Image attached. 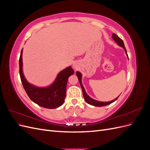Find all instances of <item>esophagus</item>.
<instances>
[{
	"label": "esophagus",
	"mask_w": 150,
	"mask_h": 150,
	"mask_svg": "<svg viewBox=\"0 0 150 150\" xmlns=\"http://www.w3.org/2000/svg\"><path fill=\"white\" fill-rule=\"evenodd\" d=\"M73 66V67L74 68V69H76V68L77 67V66H76L75 64H73V66Z\"/></svg>",
	"instance_id": "obj_1"
}]
</instances>
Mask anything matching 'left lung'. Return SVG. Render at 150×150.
Returning <instances> with one entry per match:
<instances>
[{"instance_id":"8db88e82","label":"left lung","mask_w":150,"mask_h":150,"mask_svg":"<svg viewBox=\"0 0 150 150\" xmlns=\"http://www.w3.org/2000/svg\"><path fill=\"white\" fill-rule=\"evenodd\" d=\"M112 38L113 39V40H115V41L120 46H121V47L125 49V53L126 54V56H128V54H127V51L126 50V48L125 47V45H124V42L123 41H122V40L121 39H120L118 36H117L116 34H115V33L112 34ZM76 75L77 76H78V78L79 79V83H80V85H81V88H82V90H83V96H84V98L85 99V101H86V103H88L89 104H91V105H93V106H98V107H101V106H106V105H108V104H110L112 103H113L114 101H115L116 99L118 98V97L116 98V99H115L114 100L112 101H108V102H101V101H96L95 100V99L91 98V97H89L88 95L87 94V93H86V91L84 89V86H83V84H82V81H81V79H82V74H81V73L79 71H77L76 72Z\"/></svg>"}]
</instances>
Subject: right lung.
<instances>
[{"mask_svg": "<svg viewBox=\"0 0 150 150\" xmlns=\"http://www.w3.org/2000/svg\"><path fill=\"white\" fill-rule=\"evenodd\" d=\"M22 51L19 58V73L21 82L29 98L39 106L47 109H55L64 103L66 94V86L69 77L74 74L71 66L61 71L55 81L47 87L40 88L30 84L25 78L22 71Z\"/></svg>", "mask_w": 150, "mask_h": 150, "instance_id": "add662e5", "label": "right lung"}]
</instances>
